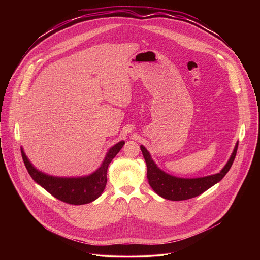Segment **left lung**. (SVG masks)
<instances>
[{
	"label": "left lung",
	"instance_id": "1",
	"mask_svg": "<svg viewBox=\"0 0 260 260\" xmlns=\"http://www.w3.org/2000/svg\"><path fill=\"white\" fill-rule=\"evenodd\" d=\"M239 142L236 144L234 152L231 158L219 173L201 178H178L169 175L161 171L156 164L153 161L150 153L146 148L141 145V151L147 165V178L152 189L161 198L170 201H184L196 198L206 190H208L213 185L222 180L226 173L230 171L238 150Z\"/></svg>",
	"mask_w": 260,
	"mask_h": 260
}]
</instances>
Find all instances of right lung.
I'll return each mask as SVG.
<instances>
[{
	"instance_id": "obj_1",
	"label": "right lung",
	"mask_w": 260,
	"mask_h": 260,
	"mask_svg": "<svg viewBox=\"0 0 260 260\" xmlns=\"http://www.w3.org/2000/svg\"><path fill=\"white\" fill-rule=\"evenodd\" d=\"M123 145L124 141H120L111 147L103 164L95 172L88 176L77 178L54 177L42 173L30 164L22 147L20 150L24 166L36 183H38L46 191L61 202L71 205H84L93 202L103 193L107 184L108 167Z\"/></svg>"
}]
</instances>
